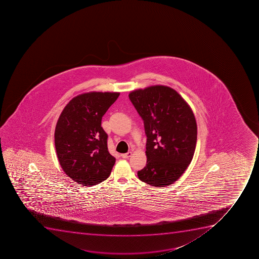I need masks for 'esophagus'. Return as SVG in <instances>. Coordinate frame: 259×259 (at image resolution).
<instances>
[{
	"instance_id": "34e87169",
	"label": "esophagus",
	"mask_w": 259,
	"mask_h": 259,
	"mask_svg": "<svg viewBox=\"0 0 259 259\" xmlns=\"http://www.w3.org/2000/svg\"><path fill=\"white\" fill-rule=\"evenodd\" d=\"M132 154H133L132 152H128L126 154H121V156H122V158H124V159H127V158H130V157L132 156Z\"/></svg>"
}]
</instances>
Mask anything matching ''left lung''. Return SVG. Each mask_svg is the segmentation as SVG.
<instances>
[{"label": "left lung", "instance_id": "left-lung-1", "mask_svg": "<svg viewBox=\"0 0 259 259\" xmlns=\"http://www.w3.org/2000/svg\"><path fill=\"white\" fill-rule=\"evenodd\" d=\"M129 98L143 118L147 164L138 171L142 182L164 187L177 182L189 166L197 144L195 115L179 93L165 85L133 90Z\"/></svg>", "mask_w": 259, "mask_h": 259}]
</instances>
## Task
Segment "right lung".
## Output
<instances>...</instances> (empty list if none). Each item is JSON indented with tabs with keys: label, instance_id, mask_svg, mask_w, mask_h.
<instances>
[{
	"label": "right lung",
	"instance_id": "add662e5",
	"mask_svg": "<svg viewBox=\"0 0 259 259\" xmlns=\"http://www.w3.org/2000/svg\"><path fill=\"white\" fill-rule=\"evenodd\" d=\"M119 92L83 93L65 106L55 129V147L67 177L92 187L110 176L115 159L108 151L101 120Z\"/></svg>",
	"mask_w": 259,
	"mask_h": 259
}]
</instances>
